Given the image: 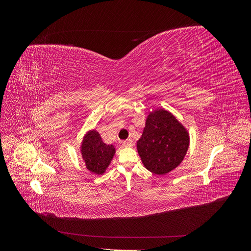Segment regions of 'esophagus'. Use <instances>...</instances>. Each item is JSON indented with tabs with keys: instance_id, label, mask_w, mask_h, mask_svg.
<instances>
[{
	"instance_id": "1",
	"label": "esophagus",
	"mask_w": 251,
	"mask_h": 251,
	"mask_svg": "<svg viewBox=\"0 0 251 251\" xmlns=\"http://www.w3.org/2000/svg\"><path fill=\"white\" fill-rule=\"evenodd\" d=\"M133 140L131 139V138H128V139H126V140H125L124 142H123V146L124 147H126V148H130V147H133Z\"/></svg>"
}]
</instances>
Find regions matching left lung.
I'll return each mask as SVG.
<instances>
[{
  "instance_id": "left-lung-1",
  "label": "left lung",
  "mask_w": 251,
  "mask_h": 251,
  "mask_svg": "<svg viewBox=\"0 0 251 251\" xmlns=\"http://www.w3.org/2000/svg\"><path fill=\"white\" fill-rule=\"evenodd\" d=\"M189 137L184 126L165 110L151 113L137 151L143 165L156 175L176 169L186 155Z\"/></svg>"
}]
</instances>
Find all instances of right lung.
Returning a JSON list of instances; mask_svg holds the SVG:
<instances>
[{"mask_svg": "<svg viewBox=\"0 0 251 251\" xmlns=\"http://www.w3.org/2000/svg\"><path fill=\"white\" fill-rule=\"evenodd\" d=\"M114 154V147L112 144H105L96 131H90L83 138L81 155L85 160L86 168L90 172L102 174L107 170Z\"/></svg>", "mask_w": 251, "mask_h": 251, "instance_id": "1", "label": "right lung"}]
</instances>
